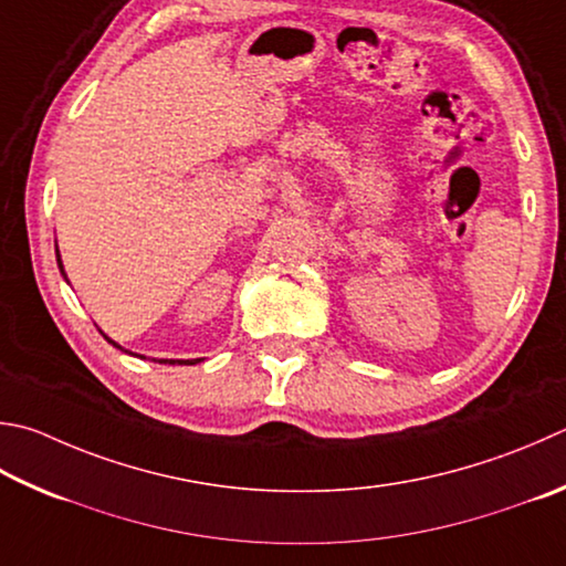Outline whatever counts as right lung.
I'll use <instances>...</instances> for the list:
<instances>
[{"label": "right lung", "instance_id": "obj_1", "mask_svg": "<svg viewBox=\"0 0 566 566\" xmlns=\"http://www.w3.org/2000/svg\"><path fill=\"white\" fill-rule=\"evenodd\" d=\"M56 260H59V250H56ZM59 270H61V274H64V264H61V260H59ZM106 338H108V336H106ZM108 342H111V338H108ZM111 344L118 346L116 342H111ZM118 348H120V346H118ZM195 361H200V358H192V361H182V364L190 366V364H195ZM170 364H176V361H170ZM178 364H180V361H178Z\"/></svg>", "mask_w": 566, "mask_h": 566}]
</instances>
